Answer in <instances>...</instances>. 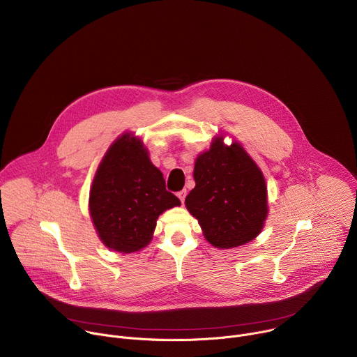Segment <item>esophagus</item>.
<instances>
[{"instance_id": "34e87169", "label": "esophagus", "mask_w": 357, "mask_h": 357, "mask_svg": "<svg viewBox=\"0 0 357 357\" xmlns=\"http://www.w3.org/2000/svg\"><path fill=\"white\" fill-rule=\"evenodd\" d=\"M176 195H178V197L181 199V202L183 203V202H185V197H186V189H182V190H179Z\"/></svg>"}]
</instances>
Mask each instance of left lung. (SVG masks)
Returning a JSON list of instances; mask_svg holds the SVG:
<instances>
[{
  "label": "left lung",
  "instance_id": "left-lung-1",
  "mask_svg": "<svg viewBox=\"0 0 357 357\" xmlns=\"http://www.w3.org/2000/svg\"><path fill=\"white\" fill-rule=\"evenodd\" d=\"M193 178L185 205L211 244L231 248L261 231L268 213L266 181L240 144L226 146L216 138L197 157Z\"/></svg>",
  "mask_w": 357,
  "mask_h": 357
}]
</instances>
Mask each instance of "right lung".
<instances>
[{"label": "right lung", "mask_w": 357, "mask_h": 357, "mask_svg": "<svg viewBox=\"0 0 357 357\" xmlns=\"http://www.w3.org/2000/svg\"><path fill=\"white\" fill-rule=\"evenodd\" d=\"M181 200L165 188L141 139L124 134L98 165L90 190V216L109 248L132 252L145 247L158 216Z\"/></svg>", "instance_id": "obj_1"}]
</instances>
